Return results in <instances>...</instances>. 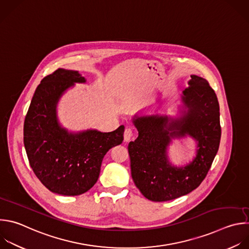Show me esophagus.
I'll list each match as a JSON object with an SVG mask.
<instances>
[{
  "label": "esophagus",
  "mask_w": 249,
  "mask_h": 249,
  "mask_svg": "<svg viewBox=\"0 0 249 249\" xmlns=\"http://www.w3.org/2000/svg\"><path fill=\"white\" fill-rule=\"evenodd\" d=\"M132 137H133V130L131 128H126L124 132V141L129 142L130 140H132Z\"/></svg>",
  "instance_id": "obj_1"
}]
</instances>
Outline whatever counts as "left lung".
Instances as JSON below:
<instances>
[{
    "mask_svg": "<svg viewBox=\"0 0 249 249\" xmlns=\"http://www.w3.org/2000/svg\"><path fill=\"white\" fill-rule=\"evenodd\" d=\"M183 92L188 107L185 115L168 123L159 115L137 117L134 124L139 137L130 142L131 174L136 187L152 201H167L188 195L205 179L219 149L221 125L219 103L209 83L192 75ZM188 133L199 143L198 154L187 167L176 169L167 159L166 150L172 137Z\"/></svg>",
    "mask_w": 249,
    "mask_h": 249,
    "instance_id": "left-lung-1",
    "label": "left lung"
}]
</instances>
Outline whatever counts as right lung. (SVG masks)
I'll list each match as a JSON object with an SVG mask.
<instances>
[{"instance_id": "right-lung-1", "label": "right lung", "mask_w": 249, "mask_h": 249, "mask_svg": "<svg viewBox=\"0 0 249 249\" xmlns=\"http://www.w3.org/2000/svg\"><path fill=\"white\" fill-rule=\"evenodd\" d=\"M86 80L78 71L58 68L37 87L25 116L23 142L30 166L51 192L79 196L98 181L106 153L123 141L124 126L102 133L90 130L69 134L56 120L55 107L74 83Z\"/></svg>"}]
</instances>
